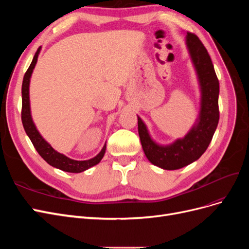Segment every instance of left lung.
Here are the masks:
<instances>
[{"label": "left lung", "instance_id": "obj_1", "mask_svg": "<svg viewBox=\"0 0 249 249\" xmlns=\"http://www.w3.org/2000/svg\"><path fill=\"white\" fill-rule=\"evenodd\" d=\"M186 46L196 71L200 88V110L196 122L184 138L171 144L161 145L153 140L146 124L138 117V133L148 161L166 170H176L198 160L206 152L219 122V81L217 79L212 60L198 37L188 32Z\"/></svg>", "mask_w": 249, "mask_h": 249}]
</instances>
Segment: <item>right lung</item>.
I'll return each instance as SVG.
<instances>
[{
	"label": "right lung",
	"instance_id": "right-lung-1",
	"mask_svg": "<svg viewBox=\"0 0 249 249\" xmlns=\"http://www.w3.org/2000/svg\"><path fill=\"white\" fill-rule=\"evenodd\" d=\"M40 49L37 50L35 53L34 58L32 60L31 64H30L28 71H26L24 80H22L21 85V122L24 129L28 135V137L33 143L35 149L38 152V154L41 156L42 159L49 163L51 166L58 168L60 170H63L66 172H72V173H79L82 171H85L88 168L94 166V165L99 164L103 157L106 152V144H105L102 148L101 152L97 154L92 159L85 160V161H77L72 160L71 158L64 156L63 154L58 153L51 146L50 143H48L46 140L36 129V126L33 123V119L31 116V108H30V96H29V86H30V79H31L32 72L34 67L37 62V58L40 53Z\"/></svg>",
	"mask_w": 249,
	"mask_h": 249
}]
</instances>
